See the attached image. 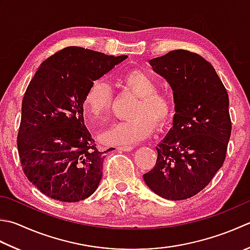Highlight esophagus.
I'll list each match as a JSON object with an SVG mask.
<instances>
[{
    "mask_svg": "<svg viewBox=\"0 0 250 250\" xmlns=\"http://www.w3.org/2000/svg\"><path fill=\"white\" fill-rule=\"evenodd\" d=\"M117 149L121 151H130L133 149V147L132 146H119V147H117Z\"/></svg>",
    "mask_w": 250,
    "mask_h": 250,
    "instance_id": "34e87169",
    "label": "esophagus"
}]
</instances>
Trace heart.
<instances>
[{"mask_svg":"<svg viewBox=\"0 0 250 250\" xmlns=\"http://www.w3.org/2000/svg\"><path fill=\"white\" fill-rule=\"evenodd\" d=\"M121 81L126 89L139 97L131 116L133 118L117 122L101 134L107 145H133L150 135L155 124L163 126L174 112V103L167 92L157 90L158 83L149 73L133 69L122 75ZM112 103L110 87L106 82H92L83 97V107L91 120L104 119Z\"/></svg>","mask_w":250,"mask_h":250,"instance_id":"b5f03b06","label":"heart"}]
</instances>
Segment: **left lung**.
<instances>
[{
    "label": "left lung",
    "mask_w": 250,
    "mask_h": 250,
    "mask_svg": "<svg viewBox=\"0 0 250 250\" xmlns=\"http://www.w3.org/2000/svg\"><path fill=\"white\" fill-rule=\"evenodd\" d=\"M173 91V125L143 174L158 196L182 200L204 189L222 167L232 122L229 95L211 63L196 53L171 51L149 61Z\"/></svg>",
    "instance_id": "left-lung-1"
}]
</instances>
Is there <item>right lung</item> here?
<instances>
[{
    "instance_id": "1",
    "label": "right lung",
    "mask_w": 250,
    "mask_h": 250,
    "mask_svg": "<svg viewBox=\"0 0 250 250\" xmlns=\"http://www.w3.org/2000/svg\"><path fill=\"white\" fill-rule=\"evenodd\" d=\"M79 46L44 61L29 83L17 136L27 179L50 198L76 203L95 192L105 153L96 148L83 119V97L93 81L124 62Z\"/></svg>"
}]
</instances>
